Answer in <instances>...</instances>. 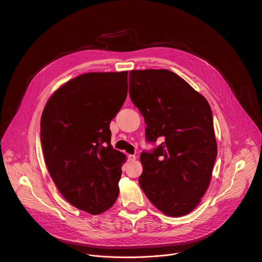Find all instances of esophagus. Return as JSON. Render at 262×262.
Segmentation results:
<instances>
[{"mask_svg": "<svg viewBox=\"0 0 262 262\" xmlns=\"http://www.w3.org/2000/svg\"><path fill=\"white\" fill-rule=\"evenodd\" d=\"M128 160H129V162H134V160H136V156L135 155H128Z\"/></svg>", "mask_w": 262, "mask_h": 262, "instance_id": "esophagus-1", "label": "esophagus"}]
</instances>
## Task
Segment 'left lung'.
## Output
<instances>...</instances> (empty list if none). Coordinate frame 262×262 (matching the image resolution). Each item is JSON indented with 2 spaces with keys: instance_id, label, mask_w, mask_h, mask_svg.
<instances>
[{
  "instance_id": "left-lung-1",
  "label": "left lung",
  "mask_w": 262,
  "mask_h": 262,
  "mask_svg": "<svg viewBox=\"0 0 262 262\" xmlns=\"http://www.w3.org/2000/svg\"><path fill=\"white\" fill-rule=\"evenodd\" d=\"M129 94L145 118L147 142H160L140 154L139 186L164 214L186 215L205 195L217 155L208 100L166 69L132 70Z\"/></svg>"
}]
</instances>
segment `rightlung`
Masks as SVG:
<instances>
[{
    "label": "right lung",
    "mask_w": 262,
    "mask_h": 262,
    "mask_svg": "<svg viewBox=\"0 0 262 262\" xmlns=\"http://www.w3.org/2000/svg\"><path fill=\"white\" fill-rule=\"evenodd\" d=\"M128 72H91L57 89L41 118L49 174L75 208L97 215L118 196L126 155L111 146L110 123L125 103Z\"/></svg>",
    "instance_id": "1"
}]
</instances>
